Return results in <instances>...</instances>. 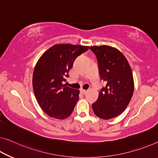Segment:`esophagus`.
Instances as JSON below:
<instances>
[{"mask_svg":"<svg viewBox=\"0 0 158 158\" xmlns=\"http://www.w3.org/2000/svg\"><path fill=\"white\" fill-rule=\"evenodd\" d=\"M80 91H81V94H85L86 93V90H84V89H81V90H80Z\"/></svg>","mask_w":158,"mask_h":158,"instance_id":"34e87169","label":"esophagus"}]
</instances>
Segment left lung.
<instances>
[{
	"instance_id": "1",
	"label": "left lung",
	"mask_w": 158,
	"mask_h": 158,
	"mask_svg": "<svg viewBox=\"0 0 158 158\" xmlns=\"http://www.w3.org/2000/svg\"><path fill=\"white\" fill-rule=\"evenodd\" d=\"M90 49L98 61L101 80L106 83L92 103L94 114L108 120L121 114L132 98L134 81L131 68L119 50L111 47L93 46Z\"/></svg>"
}]
</instances>
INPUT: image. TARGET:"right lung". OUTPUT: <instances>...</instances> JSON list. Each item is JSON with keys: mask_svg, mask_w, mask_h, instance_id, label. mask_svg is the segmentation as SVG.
Segmentation results:
<instances>
[{"mask_svg": "<svg viewBox=\"0 0 158 158\" xmlns=\"http://www.w3.org/2000/svg\"><path fill=\"white\" fill-rule=\"evenodd\" d=\"M89 47L55 44L48 49L35 65L32 87L40 106L49 116L64 119L72 114L79 91L64 84L74 60Z\"/></svg>", "mask_w": 158, "mask_h": 158, "instance_id": "1", "label": "right lung"}]
</instances>
